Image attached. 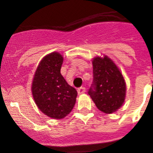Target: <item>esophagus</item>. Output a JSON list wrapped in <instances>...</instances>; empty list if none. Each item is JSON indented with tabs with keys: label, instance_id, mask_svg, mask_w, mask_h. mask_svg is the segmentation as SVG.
<instances>
[{
	"label": "esophagus",
	"instance_id": "1",
	"mask_svg": "<svg viewBox=\"0 0 153 153\" xmlns=\"http://www.w3.org/2000/svg\"><path fill=\"white\" fill-rule=\"evenodd\" d=\"M77 92L78 94H83V93H84L86 92V88H85L84 86H81V87L78 88Z\"/></svg>",
	"mask_w": 153,
	"mask_h": 153
}]
</instances>
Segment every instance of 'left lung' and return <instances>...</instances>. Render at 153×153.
I'll return each mask as SVG.
<instances>
[{"label":"left lung","instance_id":"1","mask_svg":"<svg viewBox=\"0 0 153 153\" xmlns=\"http://www.w3.org/2000/svg\"><path fill=\"white\" fill-rule=\"evenodd\" d=\"M92 63L93 89H90L89 95L102 113H115L125 102L126 93V84L121 70L106 55L95 56Z\"/></svg>","mask_w":153,"mask_h":153}]
</instances>
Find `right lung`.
Returning <instances> with one entry per match:
<instances>
[{
  "instance_id": "add662e5",
  "label": "right lung",
  "mask_w": 153,
  "mask_h": 153,
  "mask_svg": "<svg viewBox=\"0 0 153 153\" xmlns=\"http://www.w3.org/2000/svg\"><path fill=\"white\" fill-rule=\"evenodd\" d=\"M63 62L60 53L46 55L37 66L31 85L33 98L39 109L56 120L64 118L72 111L77 97L76 89L60 74Z\"/></svg>"
}]
</instances>
